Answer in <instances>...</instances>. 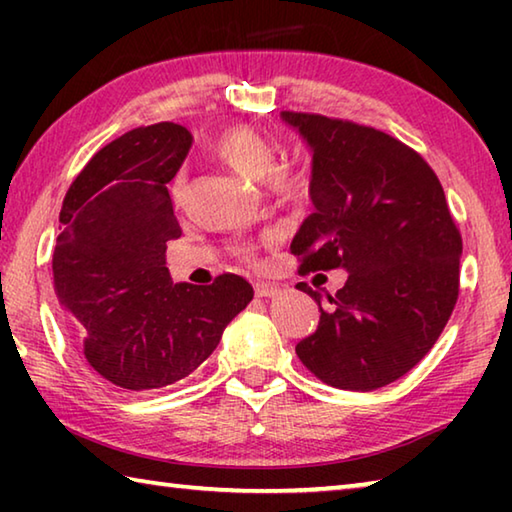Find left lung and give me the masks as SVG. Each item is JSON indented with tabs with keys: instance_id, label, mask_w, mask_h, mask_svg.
Returning <instances> with one entry per match:
<instances>
[{
	"instance_id": "8db88e82",
	"label": "left lung",
	"mask_w": 512,
	"mask_h": 512,
	"mask_svg": "<svg viewBox=\"0 0 512 512\" xmlns=\"http://www.w3.org/2000/svg\"><path fill=\"white\" fill-rule=\"evenodd\" d=\"M192 133L173 121L117 137L76 176L60 210L54 289L83 332L90 366L128 391L162 388L201 366L253 300L239 275L173 282L167 241L180 237L167 185Z\"/></svg>"
}]
</instances>
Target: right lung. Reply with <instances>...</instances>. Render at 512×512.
I'll list each match as a JSON object with an SVG mask.
<instances>
[{
  "instance_id": "right-lung-1",
  "label": "right lung",
  "mask_w": 512,
  "mask_h": 512,
  "mask_svg": "<svg viewBox=\"0 0 512 512\" xmlns=\"http://www.w3.org/2000/svg\"><path fill=\"white\" fill-rule=\"evenodd\" d=\"M305 137L314 212L291 241L300 271L343 268L318 296V329L296 345L318 379L372 391L409 372L443 332L458 298L463 241L443 185L418 153L375 128L282 112Z\"/></svg>"
}]
</instances>
